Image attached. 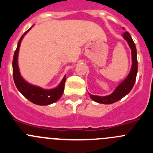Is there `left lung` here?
Wrapping results in <instances>:
<instances>
[{
  "mask_svg": "<svg viewBox=\"0 0 153 153\" xmlns=\"http://www.w3.org/2000/svg\"><path fill=\"white\" fill-rule=\"evenodd\" d=\"M122 36L126 40L131 49V54H132V67H131V70L126 78L123 81L122 83H120L118 86H117V88L115 89V90L111 94H109L108 96H104V97H100V96L91 95L90 93H89L90 98L95 102H99V103L111 104L115 102H117L122 98H123L125 96H126L131 91V90L134 86L135 82H136V78L138 71L137 53H136V45H135L134 42L132 40L129 32L126 31L123 33Z\"/></svg>",
  "mask_w": 153,
  "mask_h": 153,
  "instance_id": "left-lung-1",
  "label": "left lung"
}]
</instances>
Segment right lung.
Listing matches in <instances>:
<instances>
[{"instance_id": "add662e5", "label": "right lung", "mask_w": 153, "mask_h": 153, "mask_svg": "<svg viewBox=\"0 0 153 153\" xmlns=\"http://www.w3.org/2000/svg\"><path fill=\"white\" fill-rule=\"evenodd\" d=\"M32 27L22 35L21 39L19 40L17 49L14 52L13 59V80H14V83L17 86V90L21 92L22 95L26 97L28 100H30L33 103L36 104V105L47 106V105H50V104L56 102L63 95L65 82H66V76H64V77L63 78L60 84L56 87L53 89H49V90H46V89L41 88L40 86L30 84L22 77L18 67L19 50H20L21 41L24 38V36L26 35V33Z\"/></svg>"}]
</instances>
